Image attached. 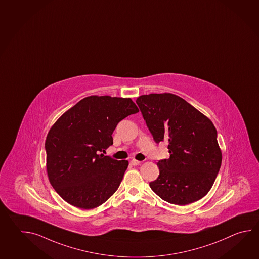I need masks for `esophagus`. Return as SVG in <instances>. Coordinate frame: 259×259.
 I'll list each match as a JSON object with an SVG mask.
<instances>
[{
	"label": "esophagus",
	"instance_id": "obj_1",
	"mask_svg": "<svg viewBox=\"0 0 259 259\" xmlns=\"http://www.w3.org/2000/svg\"><path fill=\"white\" fill-rule=\"evenodd\" d=\"M140 163H141V161L137 160V159H135V158H133L132 160H131V164L134 165V166H137V165H139Z\"/></svg>",
	"mask_w": 259,
	"mask_h": 259
}]
</instances>
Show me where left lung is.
Masks as SVG:
<instances>
[{
	"mask_svg": "<svg viewBox=\"0 0 259 259\" xmlns=\"http://www.w3.org/2000/svg\"><path fill=\"white\" fill-rule=\"evenodd\" d=\"M156 143L168 141L169 158L158 162V179L149 184L170 204L185 206L209 192L222 165L217 130L206 115L171 93L137 99Z\"/></svg>",
	"mask_w": 259,
	"mask_h": 259,
	"instance_id": "1",
	"label": "left lung"
}]
</instances>
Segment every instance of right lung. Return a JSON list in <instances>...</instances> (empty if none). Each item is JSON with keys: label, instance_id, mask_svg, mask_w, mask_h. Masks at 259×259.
<instances>
[{"label": "right lung", "instance_id": "1", "mask_svg": "<svg viewBox=\"0 0 259 259\" xmlns=\"http://www.w3.org/2000/svg\"><path fill=\"white\" fill-rule=\"evenodd\" d=\"M138 111L130 98L90 96L55 121L45 141L46 167L64 201L92 209L116 192L129 163L100 153L113 144L118 122Z\"/></svg>", "mask_w": 259, "mask_h": 259}]
</instances>
